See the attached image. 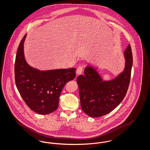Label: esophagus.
<instances>
[{
	"label": "esophagus",
	"mask_w": 150,
	"mask_h": 150,
	"mask_svg": "<svg viewBox=\"0 0 150 150\" xmlns=\"http://www.w3.org/2000/svg\"><path fill=\"white\" fill-rule=\"evenodd\" d=\"M83 71V66H79L76 70V75L78 76L81 74Z\"/></svg>",
	"instance_id": "34e87169"
}]
</instances>
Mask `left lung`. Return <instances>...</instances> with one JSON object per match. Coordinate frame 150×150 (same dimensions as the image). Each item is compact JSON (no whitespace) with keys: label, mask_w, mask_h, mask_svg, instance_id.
<instances>
[{"label":"left lung","mask_w":150,"mask_h":150,"mask_svg":"<svg viewBox=\"0 0 150 150\" xmlns=\"http://www.w3.org/2000/svg\"><path fill=\"white\" fill-rule=\"evenodd\" d=\"M124 70L115 78L104 80L98 68L91 64L84 69V75L77 78L81 107L89 116L97 117L110 113L124 98L133 64L130 44L124 52Z\"/></svg>","instance_id":"obj_1"}]
</instances>
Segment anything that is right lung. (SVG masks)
I'll use <instances>...</instances> for the list:
<instances>
[{
	"instance_id": "add662e5",
	"label": "right lung",
	"mask_w": 150,
	"mask_h": 150,
	"mask_svg": "<svg viewBox=\"0 0 150 150\" xmlns=\"http://www.w3.org/2000/svg\"><path fill=\"white\" fill-rule=\"evenodd\" d=\"M23 36L17 49L14 65L15 81L28 107L40 115L50 114L58 107L65 84L75 77V68L40 70L30 66L24 55Z\"/></svg>"
}]
</instances>
